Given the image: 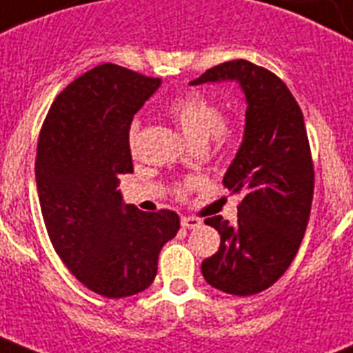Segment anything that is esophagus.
<instances>
[{
	"instance_id": "1",
	"label": "esophagus",
	"mask_w": 353,
	"mask_h": 353,
	"mask_svg": "<svg viewBox=\"0 0 353 353\" xmlns=\"http://www.w3.org/2000/svg\"><path fill=\"white\" fill-rule=\"evenodd\" d=\"M181 225L185 230H196L201 225V220L194 219V216H181Z\"/></svg>"
}]
</instances>
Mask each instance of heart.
<instances>
[{
  "label": "heart",
  "instance_id": "b5f03b06",
  "mask_svg": "<svg viewBox=\"0 0 353 353\" xmlns=\"http://www.w3.org/2000/svg\"><path fill=\"white\" fill-rule=\"evenodd\" d=\"M170 117L181 128L188 141L201 146L209 139L214 141L216 148H225L233 137L231 123L222 120V109L214 99L207 98L201 92H187L176 98L168 105ZM139 134V122L129 128V142L134 146Z\"/></svg>",
  "mask_w": 353,
  "mask_h": 353
}]
</instances>
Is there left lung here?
<instances>
[{
	"label": "left lung",
	"instance_id": "1",
	"mask_svg": "<svg viewBox=\"0 0 353 353\" xmlns=\"http://www.w3.org/2000/svg\"><path fill=\"white\" fill-rule=\"evenodd\" d=\"M222 81L239 83L246 98L244 137L222 181L244 198L235 224L205 219L220 233V248L201 263V274L222 292L252 296L276 283L300 248L313 201V161L302 109L278 75L239 59L190 85Z\"/></svg>",
	"mask_w": 353,
	"mask_h": 353
}]
</instances>
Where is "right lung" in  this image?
Segmentation results:
<instances>
[{
  "label": "right lung",
  "mask_w": 353,
  "mask_h": 353,
  "mask_svg": "<svg viewBox=\"0 0 353 353\" xmlns=\"http://www.w3.org/2000/svg\"><path fill=\"white\" fill-rule=\"evenodd\" d=\"M159 87L161 79L99 64L59 94L39 137L34 177L51 244L81 283L107 298L148 289L159 252L179 230L174 211H139L117 188L133 172V117Z\"/></svg>",
  "instance_id": "right-lung-1"
}]
</instances>
